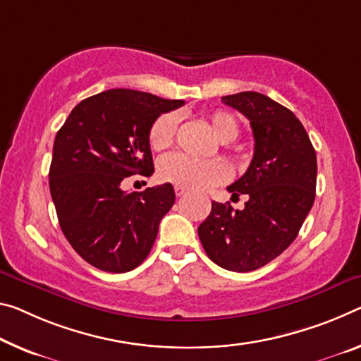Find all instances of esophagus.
Listing matches in <instances>:
<instances>
[{
	"label": "esophagus",
	"instance_id": "1",
	"mask_svg": "<svg viewBox=\"0 0 361 361\" xmlns=\"http://www.w3.org/2000/svg\"><path fill=\"white\" fill-rule=\"evenodd\" d=\"M175 192H176V196L181 197V196H185V194H186V190L183 186H175Z\"/></svg>",
	"mask_w": 361,
	"mask_h": 361
}]
</instances>
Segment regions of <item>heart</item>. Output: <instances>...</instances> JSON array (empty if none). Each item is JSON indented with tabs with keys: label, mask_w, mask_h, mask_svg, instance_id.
Returning a JSON list of instances; mask_svg holds the SVG:
<instances>
[{
	"label": "heart",
	"mask_w": 361,
	"mask_h": 361,
	"mask_svg": "<svg viewBox=\"0 0 361 361\" xmlns=\"http://www.w3.org/2000/svg\"><path fill=\"white\" fill-rule=\"evenodd\" d=\"M209 123L221 142H231L239 135V123L230 112L216 111L209 116ZM178 128V116L167 112L159 116L149 130V145L154 151H164L173 145ZM160 180L188 190H207L230 176L226 165L216 159H192L185 154H169L159 160Z\"/></svg>",
	"instance_id": "obj_1"
}]
</instances>
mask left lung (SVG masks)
<instances>
[{"label": "left lung", "mask_w": 361, "mask_h": 361, "mask_svg": "<svg viewBox=\"0 0 361 361\" xmlns=\"http://www.w3.org/2000/svg\"><path fill=\"white\" fill-rule=\"evenodd\" d=\"M221 101L252 127V162L226 188L231 201L245 194L247 202L234 210L214 201L197 233L212 262L244 273L276 259L297 238L314 201L317 154L300 120L268 96L243 91Z\"/></svg>", "instance_id": "8db88e82"}]
</instances>
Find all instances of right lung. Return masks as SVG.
<instances>
[{"mask_svg":"<svg viewBox=\"0 0 361 361\" xmlns=\"http://www.w3.org/2000/svg\"><path fill=\"white\" fill-rule=\"evenodd\" d=\"M185 104L135 90H107L72 109L57 131L49 191L61 230L75 252L107 273L142 263L159 223L175 202L170 183L127 192V176L154 171L149 130Z\"/></svg>","mask_w":361,"mask_h":361,"instance_id":"add662e5","label":"right lung"}]
</instances>
